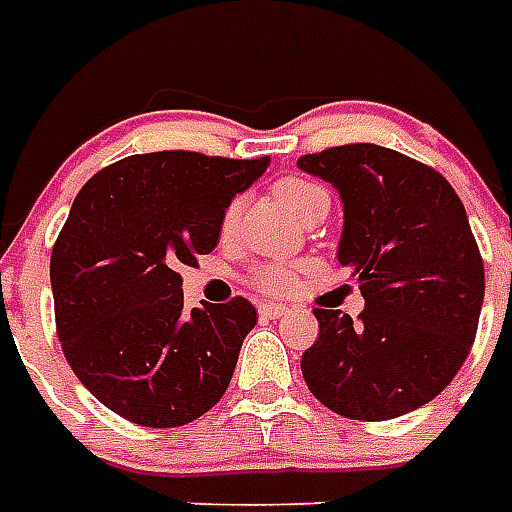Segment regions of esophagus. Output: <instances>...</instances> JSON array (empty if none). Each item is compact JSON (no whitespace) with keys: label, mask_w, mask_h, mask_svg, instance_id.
I'll return each instance as SVG.
<instances>
[{"label":"esophagus","mask_w":512,"mask_h":512,"mask_svg":"<svg viewBox=\"0 0 512 512\" xmlns=\"http://www.w3.org/2000/svg\"><path fill=\"white\" fill-rule=\"evenodd\" d=\"M257 312H260L263 318H282V315L288 312V307H285V304H274V301H268V304H260Z\"/></svg>","instance_id":"1"}]
</instances>
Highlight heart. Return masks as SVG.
<instances>
[{
	"instance_id": "1",
	"label": "heart",
	"mask_w": 512,
	"mask_h": 512,
	"mask_svg": "<svg viewBox=\"0 0 512 512\" xmlns=\"http://www.w3.org/2000/svg\"><path fill=\"white\" fill-rule=\"evenodd\" d=\"M274 194H277V200L282 202V208H285L288 213H293L296 219L310 208L312 202L329 197L323 186H318V183H312V180H304V178L279 180ZM235 219H238V202H230L222 213V235L233 233ZM252 282H255L260 290H268V293H285V290L293 288V282H296V271L285 266H260L255 274H252Z\"/></svg>"
}]
</instances>
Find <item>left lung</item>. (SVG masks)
<instances>
[{"label": "left lung", "instance_id": "obj_1", "mask_svg": "<svg viewBox=\"0 0 512 512\" xmlns=\"http://www.w3.org/2000/svg\"><path fill=\"white\" fill-rule=\"evenodd\" d=\"M299 169L340 194L337 260L365 296L359 323L315 310L304 381L348 419L403 417L450 384L477 334L485 271L463 202L436 169L389 147H329Z\"/></svg>", "mask_w": 512, "mask_h": 512}]
</instances>
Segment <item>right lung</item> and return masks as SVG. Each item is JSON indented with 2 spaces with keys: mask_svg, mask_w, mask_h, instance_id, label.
Returning <instances> with one entry per match:
<instances>
[{
  "mask_svg": "<svg viewBox=\"0 0 512 512\" xmlns=\"http://www.w3.org/2000/svg\"><path fill=\"white\" fill-rule=\"evenodd\" d=\"M271 158L164 150L87 180L51 252L62 351L90 395L145 428L202 417L257 323L246 299L183 307L180 266L219 244L222 213Z\"/></svg>",
  "mask_w": 512,
  "mask_h": 512,
  "instance_id": "right-lung-1",
  "label": "right lung"
}]
</instances>
